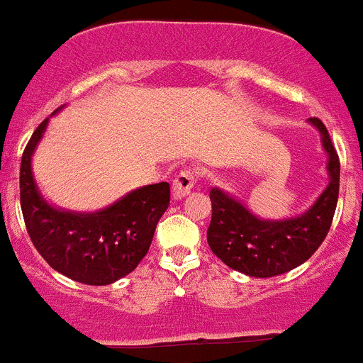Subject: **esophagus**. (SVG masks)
<instances>
[{
    "label": "esophagus",
    "instance_id": "esophagus-1",
    "mask_svg": "<svg viewBox=\"0 0 363 363\" xmlns=\"http://www.w3.org/2000/svg\"><path fill=\"white\" fill-rule=\"evenodd\" d=\"M197 178H199V173H197L196 169H192V167H185V169H182L173 180L174 197H177V199H182L185 194H189L190 190L194 189V185H196Z\"/></svg>",
    "mask_w": 363,
    "mask_h": 363
}]
</instances>
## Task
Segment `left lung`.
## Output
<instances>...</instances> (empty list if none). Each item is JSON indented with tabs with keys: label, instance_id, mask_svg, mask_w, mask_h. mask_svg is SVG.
<instances>
[{
	"label": "left lung",
	"instance_id": "left-lung-1",
	"mask_svg": "<svg viewBox=\"0 0 363 363\" xmlns=\"http://www.w3.org/2000/svg\"><path fill=\"white\" fill-rule=\"evenodd\" d=\"M308 121L323 135V146L328 153L330 183L303 215L288 220H261L222 190H210L208 245L233 270L250 277L286 274L305 263L328 235L339 199L340 162L323 121L319 118Z\"/></svg>",
	"mask_w": 363,
	"mask_h": 363
}]
</instances>
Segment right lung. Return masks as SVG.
<instances>
[{
    "mask_svg": "<svg viewBox=\"0 0 363 363\" xmlns=\"http://www.w3.org/2000/svg\"><path fill=\"white\" fill-rule=\"evenodd\" d=\"M48 118L33 132L21 160V210L35 249L60 274L89 286H106L135 270L150 249L157 222L169 206L167 182L132 190L95 213L49 206L38 194L31 155Z\"/></svg>",
    "mask_w": 363,
    "mask_h": 363,
    "instance_id": "obj_1",
    "label": "right lung"
}]
</instances>
